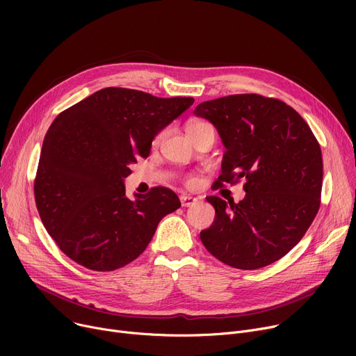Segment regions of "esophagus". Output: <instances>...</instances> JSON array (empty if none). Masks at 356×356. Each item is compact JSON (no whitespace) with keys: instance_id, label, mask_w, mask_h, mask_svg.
Returning a JSON list of instances; mask_svg holds the SVG:
<instances>
[{"instance_id":"34e87169","label":"esophagus","mask_w":356,"mask_h":356,"mask_svg":"<svg viewBox=\"0 0 356 356\" xmlns=\"http://www.w3.org/2000/svg\"><path fill=\"white\" fill-rule=\"evenodd\" d=\"M180 202H181V207L188 208V207H193V204L197 202L196 197L193 196H186V195H181L180 196Z\"/></svg>"}]
</instances>
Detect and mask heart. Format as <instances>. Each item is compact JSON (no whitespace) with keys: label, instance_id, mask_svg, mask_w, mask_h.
<instances>
[{"label":"heart","instance_id":"obj_1","mask_svg":"<svg viewBox=\"0 0 356 356\" xmlns=\"http://www.w3.org/2000/svg\"><path fill=\"white\" fill-rule=\"evenodd\" d=\"M207 127H212L211 124H208V122H204V121H200V120H191L189 122H188V125H186V131H188V134L189 136H192V134H195L196 131H199V129H202V128H207ZM165 136V129H161L160 133L154 137V144H159L161 140H163V137ZM195 180L193 179H189V184H192Z\"/></svg>","mask_w":356,"mask_h":356}]
</instances>
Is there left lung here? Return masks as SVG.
Instances as JSON below:
<instances>
[{
	"label": "left lung",
	"instance_id": "1",
	"mask_svg": "<svg viewBox=\"0 0 356 356\" xmlns=\"http://www.w3.org/2000/svg\"><path fill=\"white\" fill-rule=\"evenodd\" d=\"M193 112L215 125L227 148L215 184L245 181L239 203L207 197L215 220L200 232L202 244L234 268L273 264L303 238L319 211V143L296 109L257 93L202 102Z\"/></svg>",
	"mask_w": 356,
	"mask_h": 356
}]
</instances>
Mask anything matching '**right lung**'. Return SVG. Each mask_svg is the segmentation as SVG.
<instances>
[{"label":"right lung","instance_id":"add662e5","mask_svg":"<svg viewBox=\"0 0 356 356\" xmlns=\"http://www.w3.org/2000/svg\"><path fill=\"white\" fill-rule=\"evenodd\" d=\"M193 98H157L105 88L56 117L43 141L34 197L43 225L74 263L114 271L144 252L159 222L180 208L159 186L125 196L124 179L154 137L193 105Z\"/></svg>","mask_w":356,"mask_h":356}]
</instances>
